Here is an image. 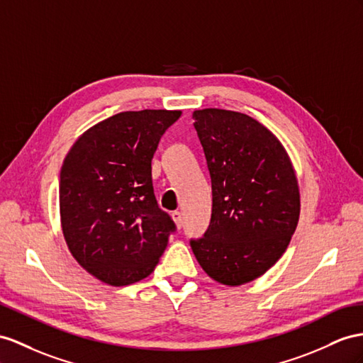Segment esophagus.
I'll list each match as a JSON object with an SVG mask.
<instances>
[{"mask_svg":"<svg viewBox=\"0 0 363 363\" xmlns=\"http://www.w3.org/2000/svg\"><path fill=\"white\" fill-rule=\"evenodd\" d=\"M172 218H173V220H174V224H176V227H182V224H184V219H182V213L181 211H173L172 213Z\"/></svg>","mask_w":363,"mask_h":363,"instance_id":"1","label":"esophagus"}]
</instances>
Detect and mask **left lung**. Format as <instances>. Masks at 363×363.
<instances>
[{
	"mask_svg": "<svg viewBox=\"0 0 363 363\" xmlns=\"http://www.w3.org/2000/svg\"><path fill=\"white\" fill-rule=\"evenodd\" d=\"M193 119L213 208L206 235L190 245L211 279L244 285L270 270L290 244L301 215L294 167L281 141L252 116L202 108Z\"/></svg>",
	"mask_w": 363,
	"mask_h": 363,
	"instance_id": "8db88e82",
	"label": "left lung"
}]
</instances>
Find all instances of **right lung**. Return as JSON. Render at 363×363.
Listing matches in <instances>:
<instances>
[{"label":"right lung","instance_id":"obj_1","mask_svg":"<svg viewBox=\"0 0 363 363\" xmlns=\"http://www.w3.org/2000/svg\"><path fill=\"white\" fill-rule=\"evenodd\" d=\"M181 110L123 111L82 133L60 174L61 228L72 256L111 286L143 281L174 224L157 207L152 160Z\"/></svg>","mask_w":363,"mask_h":363}]
</instances>
